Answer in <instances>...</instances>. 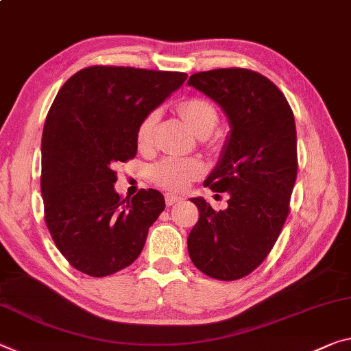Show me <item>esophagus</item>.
<instances>
[{
  "label": "esophagus",
  "instance_id": "esophagus-1",
  "mask_svg": "<svg viewBox=\"0 0 351 351\" xmlns=\"http://www.w3.org/2000/svg\"><path fill=\"white\" fill-rule=\"evenodd\" d=\"M165 201H166V206L171 207V206H174V204L180 202L182 197L177 196V194H174V193H166L165 194Z\"/></svg>",
  "mask_w": 351,
  "mask_h": 351
}]
</instances>
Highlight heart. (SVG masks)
<instances>
[{
  "mask_svg": "<svg viewBox=\"0 0 351 351\" xmlns=\"http://www.w3.org/2000/svg\"><path fill=\"white\" fill-rule=\"evenodd\" d=\"M179 112L186 122L190 130L197 138L208 136L218 123V112L215 106L206 99H186L179 105ZM157 114L150 112L139 123L136 132V144L139 150H147L154 143V130ZM204 174V166L201 161L194 158H177L169 157L158 161L150 169V177L158 186L171 191H183Z\"/></svg>",
  "mask_w": 351,
  "mask_h": 351,
  "instance_id": "obj_1",
  "label": "heart"
}]
</instances>
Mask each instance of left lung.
I'll list each match as a JSON object with an SVG mask.
<instances>
[{
  "label": "left lung",
  "instance_id": "left-lung-1",
  "mask_svg": "<svg viewBox=\"0 0 351 351\" xmlns=\"http://www.w3.org/2000/svg\"><path fill=\"white\" fill-rule=\"evenodd\" d=\"M188 84L228 116L230 133L204 185L229 193L226 210L193 197L199 219L188 235L194 267L219 281L247 276L265 261L289 217L298 171L296 128L287 99L250 69L194 73Z\"/></svg>",
  "mask_w": 351,
  "mask_h": 351
}]
</instances>
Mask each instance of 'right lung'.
I'll use <instances>...</instances> for the list:
<instances>
[{
    "label": "right lung",
    "mask_w": 351,
    "mask_h": 351,
    "mask_svg": "<svg viewBox=\"0 0 351 351\" xmlns=\"http://www.w3.org/2000/svg\"><path fill=\"white\" fill-rule=\"evenodd\" d=\"M186 77L93 66L59 89L42 133L40 190L51 239L78 271L104 278L141 254L165 197L139 190L122 199L114 190V168L134 158L139 123Z\"/></svg>",
    "instance_id": "obj_1"
}]
</instances>
